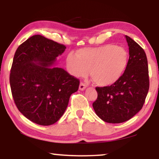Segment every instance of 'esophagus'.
<instances>
[{
  "label": "esophagus",
  "mask_w": 159,
  "mask_h": 159,
  "mask_svg": "<svg viewBox=\"0 0 159 159\" xmlns=\"http://www.w3.org/2000/svg\"><path fill=\"white\" fill-rule=\"evenodd\" d=\"M86 87H87V85L85 84L84 83V82H80V90H84V89L86 88Z\"/></svg>",
  "instance_id": "1"
}]
</instances>
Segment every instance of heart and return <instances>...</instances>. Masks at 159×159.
<instances>
[{"label":"heart","mask_w":159,"mask_h":159,"mask_svg":"<svg viewBox=\"0 0 159 159\" xmlns=\"http://www.w3.org/2000/svg\"><path fill=\"white\" fill-rule=\"evenodd\" d=\"M69 71L75 77H86L98 86H108L118 81L128 63L127 51L123 47L106 44L85 48L70 53L66 58Z\"/></svg>","instance_id":"obj_1"}]
</instances>
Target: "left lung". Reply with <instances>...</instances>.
<instances>
[{
  "instance_id": "8db88e82",
  "label": "left lung",
  "mask_w": 159,
  "mask_h": 159,
  "mask_svg": "<svg viewBox=\"0 0 159 159\" xmlns=\"http://www.w3.org/2000/svg\"><path fill=\"white\" fill-rule=\"evenodd\" d=\"M129 58L122 76L110 86L96 87L93 107L102 120L118 124L129 120L143 108L149 90L148 60L144 50L125 35Z\"/></svg>"
}]
</instances>
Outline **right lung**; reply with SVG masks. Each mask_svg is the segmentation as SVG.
<instances>
[{"label":"right lung","instance_id":"1","mask_svg":"<svg viewBox=\"0 0 159 159\" xmlns=\"http://www.w3.org/2000/svg\"><path fill=\"white\" fill-rule=\"evenodd\" d=\"M65 49L64 45L35 34L14 54L9 77L13 98L19 111L38 125L56 123L79 88L77 78L52 66Z\"/></svg>","mask_w":159,"mask_h":159}]
</instances>
